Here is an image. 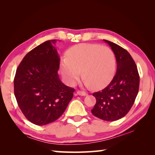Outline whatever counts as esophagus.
<instances>
[{
	"label": "esophagus",
	"instance_id": "34e87169",
	"mask_svg": "<svg viewBox=\"0 0 155 155\" xmlns=\"http://www.w3.org/2000/svg\"><path fill=\"white\" fill-rule=\"evenodd\" d=\"M77 95H79V96H85L87 95V93L85 92V91H77Z\"/></svg>",
	"mask_w": 155,
	"mask_h": 155
}]
</instances>
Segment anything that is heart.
Returning a JSON list of instances; mask_svg holds the SVG:
<instances>
[{
	"instance_id": "obj_1",
	"label": "heart",
	"mask_w": 155,
	"mask_h": 155,
	"mask_svg": "<svg viewBox=\"0 0 155 155\" xmlns=\"http://www.w3.org/2000/svg\"><path fill=\"white\" fill-rule=\"evenodd\" d=\"M61 68L63 75L69 83H74L82 72L86 85L100 89L107 85L114 77L115 57L109 47L80 44L68 50L67 59L62 61Z\"/></svg>"
}]
</instances>
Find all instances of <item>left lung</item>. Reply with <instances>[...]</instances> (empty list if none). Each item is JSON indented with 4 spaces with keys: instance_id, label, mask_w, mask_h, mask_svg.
Returning a JSON list of instances; mask_svg holds the SVG:
<instances>
[{
    "instance_id": "left-lung-1",
    "label": "left lung",
    "mask_w": 155,
    "mask_h": 155,
    "mask_svg": "<svg viewBox=\"0 0 155 155\" xmlns=\"http://www.w3.org/2000/svg\"><path fill=\"white\" fill-rule=\"evenodd\" d=\"M111 46L117 61L114 78L103 90L94 92L96 104L91 113L105 121H115L124 117L135 103L140 86V75L134 60L122 47L103 40Z\"/></svg>"
}]
</instances>
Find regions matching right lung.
Instances as JSON below:
<instances>
[{
	"mask_svg": "<svg viewBox=\"0 0 155 155\" xmlns=\"http://www.w3.org/2000/svg\"><path fill=\"white\" fill-rule=\"evenodd\" d=\"M48 40L28 52L14 77V94L18 107L28 120L43 126L55 121L64 114L74 89L59 79L60 59Z\"/></svg>",
	"mask_w": 155,
	"mask_h": 155,
	"instance_id": "obj_1",
	"label": "right lung"
}]
</instances>
